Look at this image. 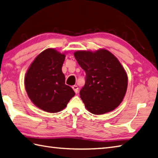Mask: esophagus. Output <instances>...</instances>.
<instances>
[{
	"mask_svg": "<svg viewBox=\"0 0 158 158\" xmlns=\"http://www.w3.org/2000/svg\"><path fill=\"white\" fill-rule=\"evenodd\" d=\"M72 89H73V90H74L75 93H78V86H76V85L73 86H72Z\"/></svg>",
	"mask_w": 158,
	"mask_h": 158,
	"instance_id": "34e87169",
	"label": "esophagus"
}]
</instances>
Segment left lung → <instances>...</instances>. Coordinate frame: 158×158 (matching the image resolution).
<instances>
[{
	"mask_svg": "<svg viewBox=\"0 0 158 158\" xmlns=\"http://www.w3.org/2000/svg\"><path fill=\"white\" fill-rule=\"evenodd\" d=\"M74 57L86 72L85 85L80 91L86 108L100 115L113 111L125 96L128 77L115 56L106 49L78 51Z\"/></svg>",
	"mask_w": 158,
	"mask_h": 158,
	"instance_id": "8db88e82",
	"label": "left lung"
}]
</instances>
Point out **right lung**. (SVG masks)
I'll use <instances>...</instances> for the list:
<instances>
[{"label":"right lung","instance_id":"add662e5","mask_svg":"<svg viewBox=\"0 0 158 158\" xmlns=\"http://www.w3.org/2000/svg\"><path fill=\"white\" fill-rule=\"evenodd\" d=\"M65 55L53 48L38 55L27 69L25 88L30 100L42 110L50 113L60 111L75 95L65 84L62 65Z\"/></svg>","mask_w":158,"mask_h":158}]
</instances>
